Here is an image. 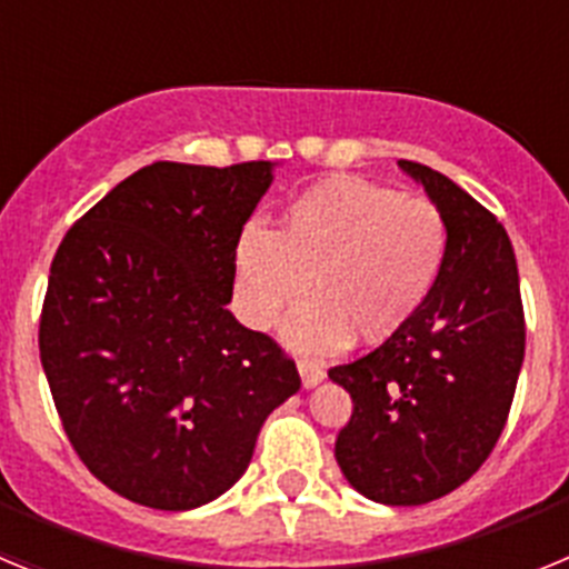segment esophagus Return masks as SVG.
<instances>
[{
  "mask_svg": "<svg viewBox=\"0 0 569 569\" xmlns=\"http://www.w3.org/2000/svg\"><path fill=\"white\" fill-rule=\"evenodd\" d=\"M299 376H301V385L305 387H316L319 385V381H325V367H319V365H313V361H305L301 359L299 361Z\"/></svg>",
  "mask_w": 569,
  "mask_h": 569,
  "instance_id": "esophagus-1",
  "label": "esophagus"
}]
</instances>
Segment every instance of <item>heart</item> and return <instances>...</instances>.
I'll use <instances>...</instances> for the list:
<instances>
[{
  "instance_id": "1",
  "label": "heart",
  "mask_w": 569,
  "mask_h": 569,
  "mask_svg": "<svg viewBox=\"0 0 569 569\" xmlns=\"http://www.w3.org/2000/svg\"><path fill=\"white\" fill-rule=\"evenodd\" d=\"M450 256L439 204L356 176L299 193L276 230H241L236 301L241 319L270 330L301 301L284 339L305 353H330L350 336L381 345L425 308Z\"/></svg>"
}]
</instances>
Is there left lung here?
<instances>
[{
  "label": "left lung",
  "instance_id": "1",
  "mask_svg": "<svg viewBox=\"0 0 569 569\" xmlns=\"http://www.w3.org/2000/svg\"><path fill=\"white\" fill-rule=\"evenodd\" d=\"M399 168L445 213L447 268L401 333L328 376L353 399L336 439L345 479L379 505L416 507L453 492L492 453L525 361V308L505 224L439 170Z\"/></svg>",
  "mask_w": 569,
  "mask_h": 569
}]
</instances>
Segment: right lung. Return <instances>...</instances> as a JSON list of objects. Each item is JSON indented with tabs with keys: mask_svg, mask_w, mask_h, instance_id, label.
Instances as JSON below:
<instances>
[{
	"mask_svg": "<svg viewBox=\"0 0 569 569\" xmlns=\"http://www.w3.org/2000/svg\"><path fill=\"white\" fill-rule=\"evenodd\" d=\"M270 162H153L64 233L39 319L50 396L82 465L153 510L208 505L301 387L268 333L241 328L236 244Z\"/></svg>",
	"mask_w": 569,
	"mask_h": 569,
	"instance_id": "add662e5",
	"label": "right lung"
}]
</instances>
